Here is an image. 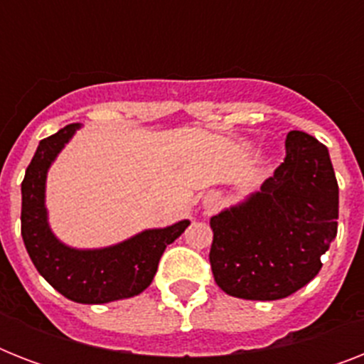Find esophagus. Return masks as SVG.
I'll use <instances>...</instances> for the list:
<instances>
[{
    "instance_id": "obj_1",
    "label": "esophagus",
    "mask_w": 364,
    "mask_h": 364,
    "mask_svg": "<svg viewBox=\"0 0 364 364\" xmlns=\"http://www.w3.org/2000/svg\"><path fill=\"white\" fill-rule=\"evenodd\" d=\"M202 205H204V210L205 211H211V210H215V205H217V198L213 196V194H208L204 200H202Z\"/></svg>"
}]
</instances>
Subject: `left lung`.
<instances>
[{
  "label": "left lung",
  "instance_id": "left-lung-1",
  "mask_svg": "<svg viewBox=\"0 0 364 364\" xmlns=\"http://www.w3.org/2000/svg\"><path fill=\"white\" fill-rule=\"evenodd\" d=\"M287 156L260 191L211 217L210 262L230 296L279 300L321 270L338 230V183L328 149L306 132L285 139Z\"/></svg>",
  "mask_w": 364,
  "mask_h": 364
}]
</instances>
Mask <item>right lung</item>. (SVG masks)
<instances>
[{"label":"right lung","mask_w":364,"mask_h":364,"mask_svg":"<svg viewBox=\"0 0 364 364\" xmlns=\"http://www.w3.org/2000/svg\"><path fill=\"white\" fill-rule=\"evenodd\" d=\"M79 128V122L68 124L39 141L22 181V240L37 272L60 294L79 304H105L143 293L153 282L166 245L176 242L191 221L147 228L109 247L75 249L60 242L48 225L47 173Z\"/></svg>","instance_id":"add662e5"}]
</instances>
